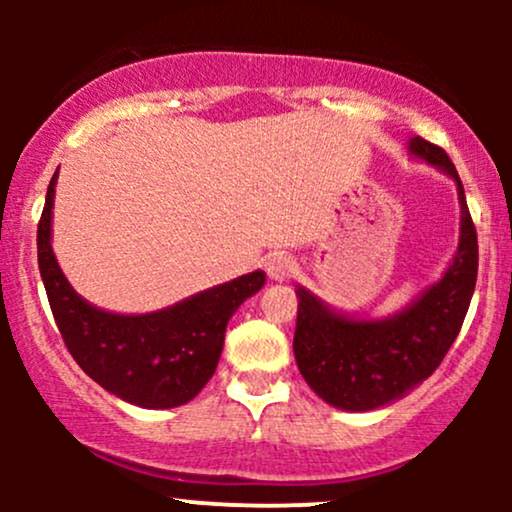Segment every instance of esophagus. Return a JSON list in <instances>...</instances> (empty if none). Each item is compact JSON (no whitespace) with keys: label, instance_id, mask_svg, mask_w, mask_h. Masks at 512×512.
<instances>
[{"label":"esophagus","instance_id":"34e87169","mask_svg":"<svg viewBox=\"0 0 512 512\" xmlns=\"http://www.w3.org/2000/svg\"><path fill=\"white\" fill-rule=\"evenodd\" d=\"M264 269H267L269 279L286 281V279H291L293 274H296L298 264L291 255H284V252H274V255H269L267 262H264Z\"/></svg>","mask_w":512,"mask_h":512}]
</instances>
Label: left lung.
<instances>
[{"mask_svg":"<svg viewBox=\"0 0 512 512\" xmlns=\"http://www.w3.org/2000/svg\"><path fill=\"white\" fill-rule=\"evenodd\" d=\"M409 154L431 163L457 185L460 245L443 279L407 308L380 320L342 315L298 286L293 354L305 383L332 407L370 411L404 397L440 366L460 334L477 286L479 245L464 187L455 166L436 144L409 139Z\"/></svg>","mask_w":512,"mask_h":512,"instance_id":"obj_1","label":"left lung"}]
</instances>
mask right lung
<instances>
[{"instance_id":"right-lung-1","label":"right lung","mask_w":512,"mask_h":512,"mask_svg":"<svg viewBox=\"0 0 512 512\" xmlns=\"http://www.w3.org/2000/svg\"><path fill=\"white\" fill-rule=\"evenodd\" d=\"M55 185L57 173L38 223V267L69 354L103 390L137 407L173 409L195 399L214 375L228 320L262 289L264 272L243 274L156 313H108L84 301L55 260Z\"/></svg>"}]
</instances>
